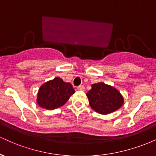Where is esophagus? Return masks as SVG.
Listing matches in <instances>:
<instances>
[{
	"label": "esophagus",
	"instance_id": "esophagus-1",
	"mask_svg": "<svg viewBox=\"0 0 156 156\" xmlns=\"http://www.w3.org/2000/svg\"><path fill=\"white\" fill-rule=\"evenodd\" d=\"M78 90H80V91H85V87H84V86H79V87H78Z\"/></svg>",
	"mask_w": 156,
	"mask_h": 156
}]
</instances>
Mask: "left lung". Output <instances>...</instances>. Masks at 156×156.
<instances>
[{"instance_id": "1", "label": "left lung", "mask_w": 156, "mask_h": 156, "mask_svg": "<svg viewBox=\"0 0 156 156\" xmlns=\"http://www.w3.org/2000/svg\"><path fill=\"white\" fill-rule=\"evenodd\" d=\"M91 108L101 114H108L119 109L124 99L119 91L103 82L94 83L87 93Z\"/></svg>"}]
</instances>
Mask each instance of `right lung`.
I'll use <instances>...</instances> for the list:
<instances>
[{"label":"right lung","instance_id":"add662e5","mask_svg":"<svg viewBox=\"0 0 156 156\" xmlns=\"http://www.w3.org/2000/svg\"><path fill=\"white\" fill-rule=\"evenodd\" d=\"M75 92L71 83L56 77L41 86L37 94V104L43 108L53 110L65 104Z\"/></svg>","mask_w":156,"mask_h":156}]
</instances>
